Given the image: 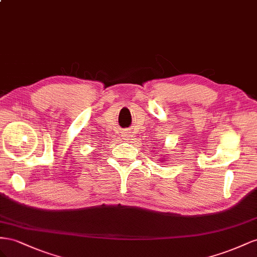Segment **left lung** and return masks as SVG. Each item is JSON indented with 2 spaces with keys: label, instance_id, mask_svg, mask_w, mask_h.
Returning a JSON list of instances; mask_svg holds the SVG:
<instances>
[{
  "label": "left lung",
  "instance_id": "8db88e82",
  "mask_svg": "<svg viewBox=\"0 0 257 257\" xmlns=\"http://www.w3.org/2000/svg\"><path fill=\"white\" fill-rule=\"evenodd\" d=\"M166 159H167V158H164V157H163V158H160L159 160H160V161H163V163H164V161H165Z\"/></svg>",
  "mask_w": 257,
  "mask_h": 257
}]
</instances>
